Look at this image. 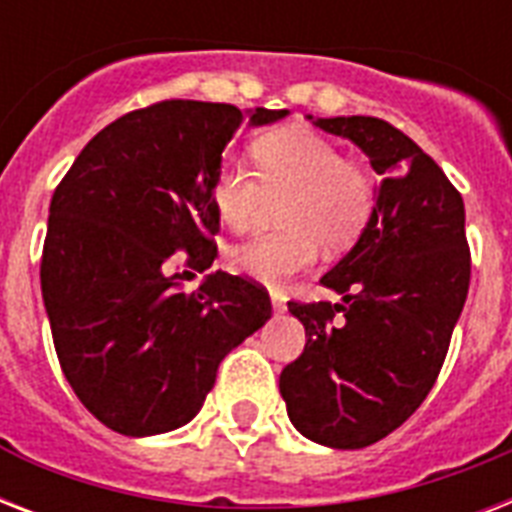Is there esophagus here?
Returning a JSON list of instances; mask_svg holds the SVG:
<instances>
[{"label": "esophagus", "instance_id": "1", "mask_svg": "<svg viewBox=\"0 0 512 512\" xmlns=\"http://www.w3.org/2000/svg\"><path fill=\"white\" fill-rule=\"evenodd\" d=\"M271 305H273V313H284L287 311V300L281 292H271Z\"/></svg>", "mask_w": 512, "mask_h": 512}]
</instances>
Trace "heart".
<instances>
[{"label":"heart","instance_id":"obj_1","mask_svg":"<svg viewBox=\"0 0 512 512\" xmlns=\"http://www.w3.org/2000/svg\"><path fill=\"white\" fill-rule=\"evenodd\" d=\"M252 162L257 176L247 164L223 159L209 183L212 207L233 231L255 223L265 196L287 193L279 204L284 231L260 233L228 252V268L239 276L279 287L316 260L319 244L348 247L372 217V172L345 159L335 140L311 127L287 124L265 132L252 143Z\"/></svg>","mask_w":512,"mask_h":512}]
</instances>
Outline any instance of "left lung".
I'll list each match as a JSON object with an SVG mask.
<instances>
[{
    "instance_id": "8db88e82",
    "label": "left lung",
    "mask_w": 512,
    "mask_h": 512,
    "mask_svg": "<svg viewBox=\"0 0 512 512\" xmlns=\"http://www.w3.org/2000/svg\"><path fill=\"white\" fill-rule=\"evenodd\" d=\"M313 124L353 140L380 185L356 247L321 276L342 303L289 300L305 348L284 366L279 390L305 438L364 449L417 412L444 366L470 287L465 204L444 170L393 124L374 116Z\"/></svg>"
}]
</instances>
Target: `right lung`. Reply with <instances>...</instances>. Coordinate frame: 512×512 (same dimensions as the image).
<instances>
[{
	"label": "right lung",
	"instance_id": "right-lung-1",
	"mask_svg": "<svg viewBox=\"0 0 512 512\" xmlns=\"http://www.w3.org/2000/svg\"><path fill=\"white\" fill-rule=\"evenodd\" d=\"M281 116L201 100L138 108L103 127L52 193L44 308L68 385L106 428L140 438L191 422L220 361L271 319L257 281L217 271L183 292L170 257L212 265L209 183L225 146Z\"/></svg>",
	"mask_w": 512,
	"mask_h": 512
}]
</instances>
